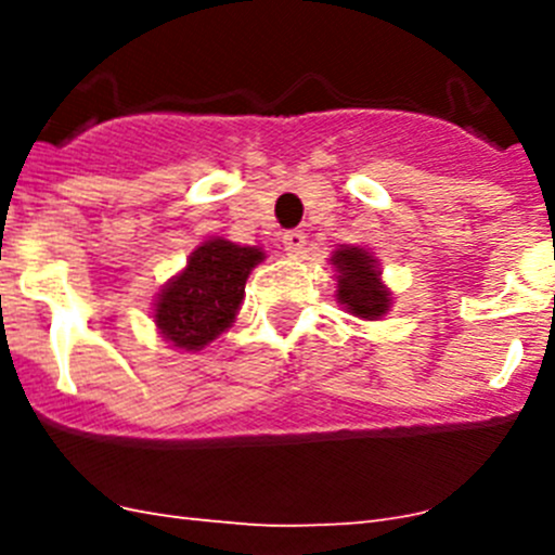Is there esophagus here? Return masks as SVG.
Instances as JSON below:
<instances>
[{"instance_id":"obj_1","label":"esophagus","mask_w":555,"mask_h":555,"mask_svg":"<svg viewBox=\"0 0 555 555\" xmlns=\"http://www.w3.org/2000/svg\"><path fill=\"white\" fill-rule=\"evenodd\" d=\"M306 238L308 235L302 233V230H288V233H283V249H286V255H292V258L302 255V249H306Z\"/></svg>"}]
</instances>
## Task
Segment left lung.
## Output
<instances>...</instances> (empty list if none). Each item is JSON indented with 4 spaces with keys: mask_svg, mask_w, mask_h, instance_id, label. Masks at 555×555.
<instances>
[{
    "mask_svg": "<svg viewBox=\"0 0 555 555\" xmlns=\"http://www.w3.org/2000/svg\"><path fill=\"white\" fill-rule=\"evenodd\" d=\"M331 261L338 272L336 300L361 320H380L389 311L391 294L380 283L375 258L361 247H341Z\"/></svg>",
    "mask_w": 555,
    "mask_h": 555,
    "instance_id": "obj_1",
    "label": "left lung"
}]
</instances>
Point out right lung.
I'll list each match as a JSON object with an SVG mask.
<instances>
[{
	"label": "right lung",
	"mask_w": 555,
	"mask_h": 555,
	"mask_svg": "<svg viewBox=\"0 0 555 555\" xmlns=\"http://www.w3.org/2000/svg\"><path fill=\"white\" fill-rule=\"evenodd\" d=\"M261 261L258 247H238L224 238L199 244L155 302V325L166 341L180 350H203L228 331L244 300L249 272Z\"/></svg>",
	"instance_id": "add662e5"
}]
</instances>
